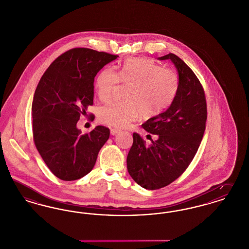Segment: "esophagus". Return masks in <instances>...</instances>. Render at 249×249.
<instances>
[{"mask_svg": "<svg viewBox=\"0 0 249 249\" xmlns=\"http://www.w3.org/2000/svg\"><path fill=\"white\" fill-rule=\"evenodd\" d=\"M119 132H120V129H117V128H110V134H111L112 136H115L116 134H118Z\"/></svg>", "mask_w": 249, "mask_h": 249, "instance_id": "34e87169", "label": "esophagus"}]
</instances>
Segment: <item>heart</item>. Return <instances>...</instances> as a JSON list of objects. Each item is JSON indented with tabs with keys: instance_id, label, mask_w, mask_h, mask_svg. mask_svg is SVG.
<instances>
[{
	"instance_id": "heart-1",
	"label": "heart",
	"mask_w": 249,
	"mask_h": 249,
	"mask_svg": "<svg viewBox=\"0 0 249 249\" xmlns=\"http://www.w3.org/2000/svg\"><path fill=\"white\" fill-rule=\"evenodd\" d=\"M119 81L129 85L125 101H112L99 109V119L107 124L124 127L142 115L154 117L173 102L179 90V76L170 68H161L145 58L127 59L119 69L106 67L95 80L101 101L108 100Z\"/></svg>"
}]
</instances>
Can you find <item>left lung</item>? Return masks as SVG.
Returning a JSON list of instances; mask_svg holds the SVG:
<instances>
[{
    "label": "left lung",
    "mask_w": 249,
    "mask_h": 249,
    "mask_svg": "<svg viewBox=\"0 0 249 249\" xmlns=\"http://www.w3.org/2000/svg\"><path fill=\"white\" fill-rule=\"evenodd\" d=\"M157 59L170 60L180 84L170 107L142 124L157 140L147 145L139 134H133L127 170L136 183L149 190L170 184L186 170L199 147L207 119L204 91L194 72L173 53Z\"/></svg>",
    "instance_id": "left-lung-1"
}]
</instances>
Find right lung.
Segmentation results:
<instances>
[{"instance_id": "obj_1", "label": "right lung", "mask_w": 249, "mask_h": 249, "mask_svg": "<svg viewBox=\"0 0 249 249\" xmlns=\"http://www.w3.org/2000/svg\"><path fill=\"white\" fill-rule=\"evenodd\" d=\"M117 57L73 49L59 56L40 79L32 104L34 140L48 168L61 180L88 174L109 138V129L102 125L82 135L77 123L93 104L94 77Z\"/></svg>"}]
</instances>
